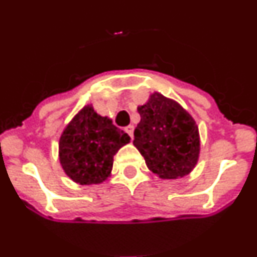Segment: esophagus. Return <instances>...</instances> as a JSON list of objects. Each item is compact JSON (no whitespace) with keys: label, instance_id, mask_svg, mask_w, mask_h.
<instances>
[{"label":"esophagus","instance_id":"1","mask_svg":"<svg viewBox=\"0 0 257 257\" xmlns=\"http://www.w3.org/2000/svg\"><path fill=\"white\" fill-rule=\"evenodd\" d=\"M124 131H126V133L128 134V135H130L131 139H133V138H134V126L128 124V126H127L126 128H124Z\"/></svg>","mask_w":257,"mask_h":257}]
</instances>
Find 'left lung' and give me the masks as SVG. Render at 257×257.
I'll return each instance as SVG.
<instances>
[{"label": "left lung", "mask_w": 257, "mask_h": 257, "mask_svg": "<svg viewBox=\"0 0 257 257\" xmlns=\"http://www.w3.org/2000/svg\"><path fill=\"white\" fill-rule=\"evenodd\" d=\"M140 122L134 131V145L145 163L161 179L187 176L199 157L198 126L179 103L153 92L138 106Z\"/></svg>", "instance_id": "obj_1"}]
</instances>
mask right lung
<instances>
[{"label": "right lung", "mask_w": 257, "mask_h": 257, "mask_svg": "<svg viewBox=\"0 0 257 257\" xmlns=\"http://www.w3.org/2000/svg\"><path fill=\"white\" fill-rule=\"evenodd\" d=\"M130 136L108 117H101L92 105L83 106L67 124L59 140V160L74 183L92 185L110 176L113 157Z\"/></svg>", "instance_id": "right-lung-1"}]
</instances>
